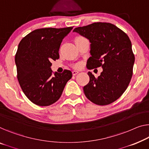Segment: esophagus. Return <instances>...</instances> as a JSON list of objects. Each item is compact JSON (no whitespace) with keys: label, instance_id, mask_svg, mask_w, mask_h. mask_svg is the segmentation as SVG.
Listing matches in <instances>:
<instances>
[{"label":"esophagus","instance_id":"esophagus-1","mask_svg":"<svg viewBox=\"0 0 149 149\" xmlns=\"http://www.w3.org/2000/svg\"><path fill=\"white\" fill-rule=\"evenodd\" d=\"M78 73H79V72H78V71H73V72H72V75H76V74H78Z\"/></svg>","mask_w":149,"mask_h":149}]
</instances>
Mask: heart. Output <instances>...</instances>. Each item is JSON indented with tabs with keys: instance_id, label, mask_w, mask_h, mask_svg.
<instances>
[{
	"instance_id": "heart-1",
	"label": "heart",
	"mask_w": 149,
	"mask_h": 149,
	"mask_svg": "<svg viewBox=\"0 0 149 149\" xmlns=\"http://www.w3.org/2000/svg\"><path fill=\"white\" fill-rule=\"evenodd\" d=\"M81 38H84V37H77L76 39H81Z\"/></svg>"
}]
</instances>
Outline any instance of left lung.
Masks as SVG:
<instances>
[{
	"label": "left lung",
	"instance_id": "left-lung-1",
	"mask_svg": "<svg viewBox=\"0 0 149 149\" xmlns=\"http://www.w3.org/2000/svg\"><path fill=\"white\" fill-rule=\"evenodd\" d=\"M73 31L90 42L88 70L103 69L97 77L88 73L90 81L84 87L86 96L97 105L114 102L125 92L132 75L134 55L129 37L113 24L100 22L77 27Z\"/></svg>",
	"mask_w": 149,
	"mask_h": 149
}]
</instances>
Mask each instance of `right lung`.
Here are the masks:
<instances>
[{"label": "right lung", "mask_w": 149, "mask_h": 149, "mask_svg": "<svg viewBox=\"0 0 149 149\" xmlns=\"http://www.w3.org/2000/svg\"><path fill=\"white\" fill-rule=\"evenodd\" d=\"M72 29H39L20 41L15 55L18 81L25 96L36 105L47 106L57 102L72 78V72L67 70L53 74L51 61L59 58L62 40Z\"/></svg>", "instance_id": "obj_1"}]
</instances>
